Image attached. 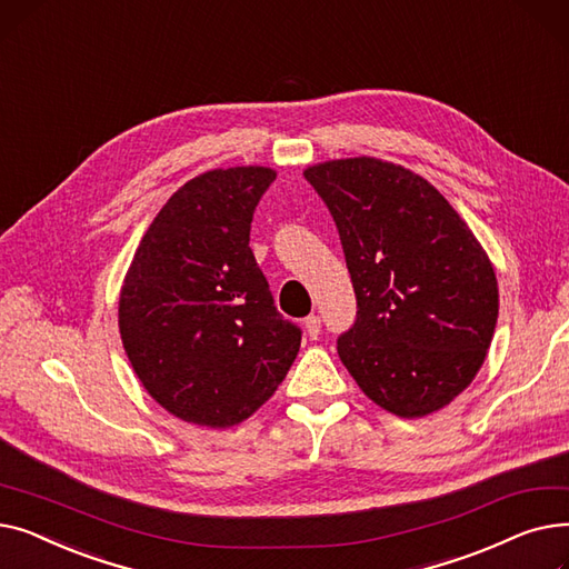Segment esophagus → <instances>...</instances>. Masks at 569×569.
Masks as SVG:
<instances>
[{
    "label": "esophagus",
    "mask_w": 569,
    "mask_h": 569,
    "mask_svg": "<svg viewBox=\"0 0 569 569\" xmlns=\"http://www.w3.org/2000/svg\"><path fill=\"white\" fill-rule=\"evenodd\" d=\"M305 327H307V335H309L311 339H318V337H320V318H318V316H309V318L305 320Z\"/></svg>",
    "instance_id": "34e87169"
}]
</instances>
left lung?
Instances as JSON below:
<instances>
[{
  "mask_svg": "<svg viewBox=\"0 0 569 569\" xmlns=\"http://www.w3.org/2000/svg\"><path fill=\"white\" fill-rule=\"evenodd\" d=\"M330 209L357 316L341 362L380 408L425 417L480 371L498 320L493 267L425 177L371 157L305 170Z\"/></svg>",
  "mask_w": 569,
  "mask_h": 569,
  "instance_id": "left-lung-1",
  "label": "left lung"
}]
</instances>
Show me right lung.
<instances>
[{
  "instance_id": "right-lung-1",
  "label": "right lung",
  "mask_w": 569,
  "mask_h": 569,
  "mask_svg": "<svg viewBox=\"0 0 569 569\" xmlns=\"http://www.w3.org/2000/svg\"><path fill=\"white\" fill-rule=\"evenodd\" d=\"M277 179L260 166L209 170L147 228L119 295V332L144 390L191 425L226 429L274 395L300 350L249 247Z\"/></svg>"
}]
</instances>
